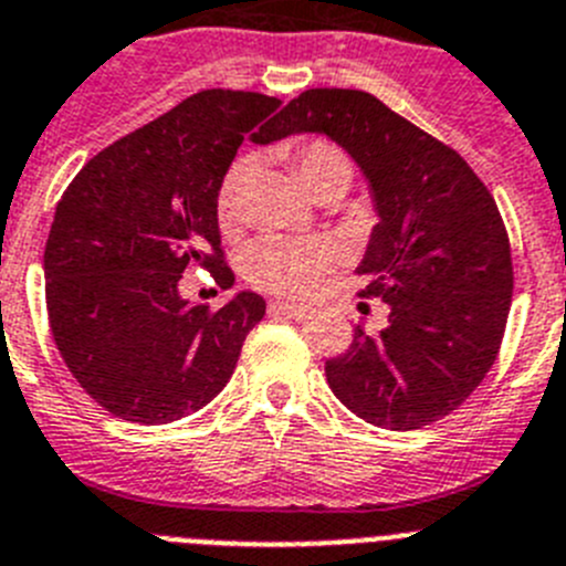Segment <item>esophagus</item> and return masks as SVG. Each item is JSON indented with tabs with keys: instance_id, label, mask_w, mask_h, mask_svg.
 <instances>
[{
	"instance_id": "34e87169",
	"label": "esophagus",
	"mask_w": 566,
	"mask_h": 566,
	"mask_svg": "<svg viewBox=\"0 0 566 566\" xmlns=\"http://www.w3.org/2000/svg\"><path fill=\"white\" fill-rule=\"evenodd\" d=\"M268 313H271V315H287V318L304 321V318H310V315H313V307H307V304L271 302V304H268Z\"/></svg>"
}]
</instances>
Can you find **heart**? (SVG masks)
I'll list each match as a JSON object with an SVG mask.
<instances>
[{
    "instance_id": "1",
    "label": "heart",
    "mask_w": 566,
    "mask_h": 566,
    "mask_svg": "<svg viewBox=\"0 0 566 566\" xmlns=\"http://www.w3.org/2000/svg\"><path fill=\"white\" fill-rule=\"evenodd\" d=\"M295 169L310 195L329 182L349 186L353 180V160L346 157L344 149L327 140H313L304 146L295 157ZM245 177L248 163H233L217 191V220L226 231H233L239 222V195H242ZM333 262L335 248L324 239L262 237L242 253V273L253 287L268 290V293L307 295L310 290L318 287Z\"/></svg>"
}]
</instances>
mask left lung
Returning a JSON list of instances; mask_svg holds the SVG:
<instances>
[{
	"label": "left lung",
	"instance_id": "1",
	"mask_svg": "<svg viewBox=\"0 0 566 566\" xmlns=\"http://www.w3.org/2000/svg\"><path fill=\"white\" fill-rule=\"evenodd\" d=\"M327 135L358 163L378 226L358 264L360 295L389 327L327 360V384L360 420L391 431L451 415L493 366L513 295L505 222L485 182L429 132L360 90H307L253 140Z\"/></svg>",
	"mask_w": 566,
	"mask_h": 566
}]
</instances>
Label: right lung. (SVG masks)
Instances as JSON below:
<instances>
[{"label":"right lung","instance_id":"right-lung-1","mask_svg":"<svg viewBox=\"0 0 566 566\" xmlns=\"http://www.w3.org/2000/svg\"><path fill=\"white\" fill-rule=\"evenodd\" d=\"M276 106L262 93L202 90L98 151L55 206L44 248L50 329L81 389L109 415L180 420L231 380L264 298L242 290L208 310L177 287L191 264L233 284L217 191L239 144Z\"/></svg>","mask_w":566,"mask_h":566}]
</instances>
